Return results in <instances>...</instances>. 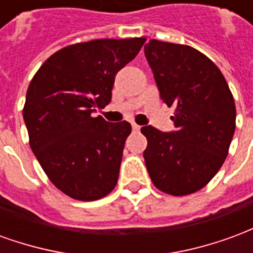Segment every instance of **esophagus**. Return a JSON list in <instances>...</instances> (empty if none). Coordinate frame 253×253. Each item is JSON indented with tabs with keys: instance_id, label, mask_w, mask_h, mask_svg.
<instances>
[{
	"instance_id": "esophagus-1",
	"label": "esophagus",
	"mask_w": 253,
	"mask_h": 253,
	"mask_svg": "<svg viewBox=\"0 0 253 253\" xmlns=\"http://www.w3.org/2000/svg\"><path fill=\"white\" fill-rule=\"evenodd\" d=\"M131 127H132V130H134V131H139V130H141V126H138L137 123H132Z\"/></svg>"
}]
</instances>
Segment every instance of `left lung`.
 Masks as SVG:
<instances>
[{"mask_svg": "<svg viewBox=\"0 0 253 253\" xmlns=\"http://www.w3.org/2000/svg\"><path fill=\"white\" fill-rule=\"evenodd\" d=\"M145 57L160 96L175 107L176 130L145 126V164L153 184L173 196L194 194L215 176L236 128L233 94L211 59L186 44L152 39Z\"/></svg>", "mask_w": 253, "mask_h": 253, "instance_id": "8db88e82", "label": "left lung"}]
</instances>
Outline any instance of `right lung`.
<instances>
[{"label":"right lung","mask_w":253,"mask_h":253,"mask_svg":"<svg viewBox=\"0 0 253 253\" xmlns=\"http://www.w3.org/2000/svg\"><path fill=\"white\" fill-rule=\"evenodd\" d=\"M145 41L97 39L63 47L31 81L23 110L30 146L50 181L73 199L97 201L115 188L131 125L92 112L110 104L116 73Z\"/></svg>","instance_id":"add662e5"}]
</instances>
